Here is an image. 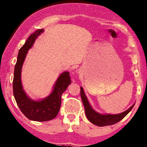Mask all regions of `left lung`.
<instances>
[{"label":"left lung","mask_w":147,"mask_h":147,"mask_svg":"<svg viewBox=\"0 0 147 147\" xmlns=\"http://www.w3.org/2000/svg\"><path fill=\"white\" fill-rule=\"evenodd\" d=\"M81 89V97L82 102L85 109L86 115L88 119L90 122L96 125L102 127V126H106V125H111L113 124L119 122L120 120H121L123 119L125 117L129 114V112L132 109L134 105L131 106L129 109L125 111L122 113H120L119 114L116 115H111V114H107V115H102L97 113L95 111H94L91 106L88 102L87 97H86L84 90L82 87L80 88Z\"/></svg>","instance_id":"8db88e82"}]
</instances>
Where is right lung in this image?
<instances>
[{"label": "right lung", "mask_w": 147, "mask_h": 147, "mask_svg": "<svg viewBox=\"0 0 147 147\" xmlns=\"http://www.w3.org/2000/svg\"><path fill=\"white\" fill-rule=\"evenodd\" d=\"M43 30V29H38L34 32L20 49L15 66L13 80V96L18 107L28 119L38 122L48 121L58 115L61 106V94L71 83L69 73H63L56 81L51 94L40 101L30 99L23 90L21 82L22 65L28 50L32 48L37 36Z\"/></svg>", "instance_id": "right-lung-1"}]
</instances>
